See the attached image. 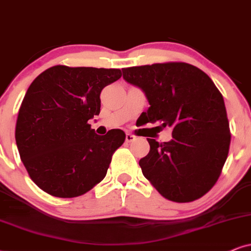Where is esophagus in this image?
I'll return each mask as SVG.
<instances>
[{"instance_id": "esophagus-1", "label": "esophagus", "mask_w": 251, "mask_h": 251, "mask_svg": "<svg viewBox=\"0 0 251 251\" xmlns=\"http://www.w3.org/2000/svg\"><path fill=\"white\" fill-rule=\"evenodd\" d=\"M135 139H136V136H135V135L131 134V133H126V141H127V142H132V141H134Z\"/></svg>"}]
</instances>
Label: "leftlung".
Here are the masks:
<instances>
[{
  "instance_id": "1",
  "label": "left lung",
  "mask_w": 251,
  "mask_h": 251,
  "mask_svg": "<svg viewBox=\"0 0 251 251\" xmlns=\"http://www.w3.org/2000/svg\"><path fill=\"white\" fill-rule=\"evenodd\" d=\"M127 83L144 91L142 115L157 127L169 126L173 139L151 146L139 161L142 174L164 198L189 202L213 188L228 156L229 123L224 97L207 74L185 62L124 68Z\"/></svg>"
}]
</instances>
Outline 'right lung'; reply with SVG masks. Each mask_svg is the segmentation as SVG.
<instances>
[{
	"instance_id": "1",
	"label": "right lung",
	"mask_w": 251,
	"mask_h": 251,
	"mask_svg": "<svg viewBox=\"0 0 251 251\" xmlns=\"http://www.w3.org/2000/svg\"><path fill=\"white\" fill-rule=\"evenodd\" d=\"M120 76V69L54 66L28 87L15 138L22 162L43 191L74 198L105 177L125 133L115 128L98 135L88 122L100 115V91Z\"/></svg>"
}]
</instances>
